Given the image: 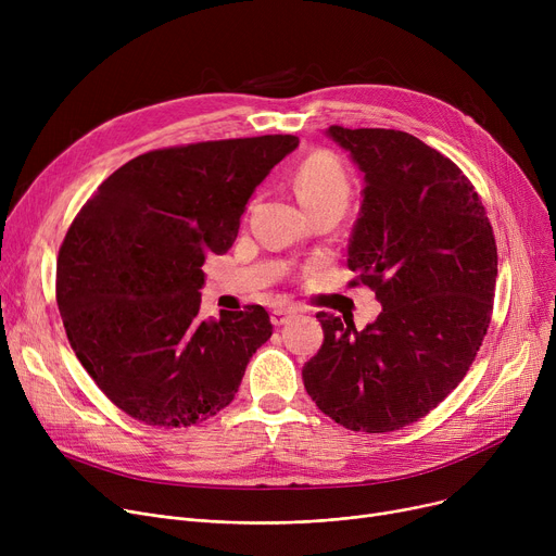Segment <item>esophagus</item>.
Instances as JSON below:
<instances>
[{
	"instance_id": "1",
	"label": "esophagus",
	"mask_w": 556,
	"mask_h": 556,
	"mask_svg": "<svg viewBox=\"0 0 556 556\" xmlns=\"http://www.w3.org/2000/svg\"><path fill=\"white\" fill-rule=\"evenodd\" d=\"M298 313V308L295 306H277V308H273V313H270V319H273V325L275 327H281V325H286L290 317H293Z\"/></svg>"
}]
</instances>
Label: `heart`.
I'll use <instances>...</instances> for the list:
<instances>
[{"label":"heart","mask_w":556,"mask_h":556,"mask_svg":"<svg viewBox=\"0 0 556 556\" xmlns=\"http://www.w3.org/2000/svg\"><path fill=\"white\" fill-rule=\"evenodd\" d=\"M295 193L304 210L323 207V204L346 207L352 198V178L336 157L315 153L306 157L295 173Z\"/></svg>","instance_id":"heart-1"}]
</instances>
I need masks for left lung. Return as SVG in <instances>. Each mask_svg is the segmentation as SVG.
I'll use <instances>...</instances> for the list:
<instances>
[{
  "label": "left lung",
  "instance_id": "1",
  "mask_svg": "<svg viewBox=\"0 0 556 556\" xmlns=\"http://www.w3.org/2000/svg\"><path fill=\"white\" fill-rule=\"evenodd\" d=\"M327 135L365 175L346 266L383 311L363 331L317 313L325 342L302 378L336 424L392 432L440 405L476 361L498 250L480 195L440 151L401 130L331 126Z\"/></svg>",
  "mask_w": 556,
  "mask_h": 556
}]
</instances>
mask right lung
Instances as JSON below:
<instances>
[{
  "label": "right lung",
  "mask_w": 556,
  "mask_h": 556,
  "mask_svg": "<svg viewBox=\"0 0 556 556\" xmlns=\"http://www.w3.org/2000/svg\"><path fill=\"white\" fill-rule=\"evenodd\" d=\"M293 135L143 153L97 189L58 252L55 300L76 358L126 415L160 428L214 417L239 392L268 311L200 317L202 263L237 241L254 189Z\"/></svg>",
  "instance_id": "1"
}]
</instances>
